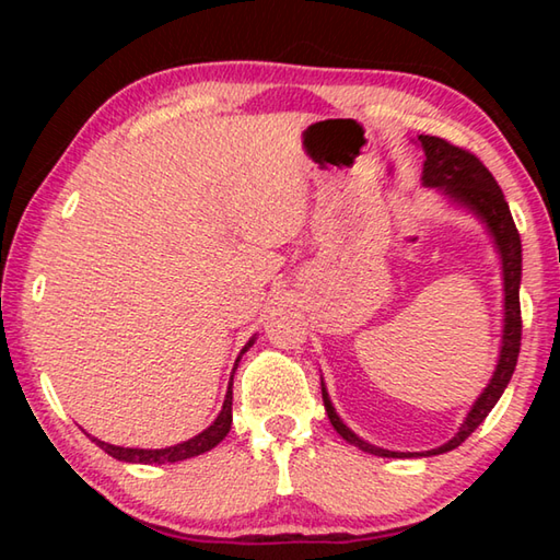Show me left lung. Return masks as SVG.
I'll use <instances>...</instances> for the list:
<instances>
[{"label": "left lung", "mask_w": 560, "mask_h": 560, "mask_svg": "<svg viewBox=\"0 0 560 560\" xmlns=\"http://www.w3.org/2000/svg\"><path fill=\"white\" fill-rule=\"evenodd\" d=\"M420 143L424 148V170H422V183L428 187H440L447 192L454 200L467 205L471 212H477L481 220L487 222L491 236H494L497 249L501 254V269H504V340H501V355H499V365L494 371V377L487 385V390L479 395V400L474 402V407L467 415V420L459 428V432L454 438L442 444V447L424 452L420 457H428V454H442L450 452L454 447L469 438V434L485 422V417L491 412V407L499 402L501 393L506 390V385L514 375L516 360H518V350H521V303H518V283H521V236L514 224V217H511L509 202L504 200V192L497 185L494 175L489 173L481 160L464 150L459 145H452L450 140L438 138V136H420ZM320 393H324V405H326V415L330 424H334L336 432L343 438L346 442L355 444L358 450L377 454V457H415V454H405V452H387L381 447H373V444L363 442L350 432L343 420L336 415L334 405L328 400V393L324 383H320Z\"/></svg>", "instance_id": "1"}]
</instances>
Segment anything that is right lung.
<instances>
[{
    "instance_id": "right-lung-1",
    "label": "right lung",
    "mask_w": 560,
    "mask_h": 560,
    "mask_svg": "<svg viewBox=\"0 0 560 560\" xmlns=\"http://www.w3.org/2000/svg\"><path fill=\"white\" fill-rule=\"evenodd\" d=\"M252 343H254V338L244 346V350ZM236 363H240V360H236ZM232 381H230V390H226L220 417H217L210 428L197 434V438H192V440L179 442V444H175V447H165V450H132V447H116V444H108L101 440H93V442H96L103 452H108L110 457H116L120 462H136V464H170V462H183L189 457H197V454L210 452L226 438V432H230V428H232Z\"/></svg>"
}]
</instances>
